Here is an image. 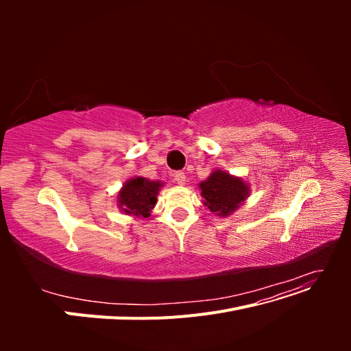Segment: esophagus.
I'll list each match as a JSON object with an SVG mask.
<instances>
[{"mask_svg": "<svg viewBox=\"0 0 351 351\" xmlns=\"http://www.w3.org/2000/svg\"><path fill=\"white\" fill-rule=\"evenodd\" d=\"M174 180H176V183H177L178 186H184V184H186V174L182 173V171H177V173L174 174Z\"/></svg>", "mask_w": 351, "mask_h": 351, "instance_id": "1", "label": "esophagus"}]
</instances>
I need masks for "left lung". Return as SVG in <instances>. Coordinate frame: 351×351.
I'll list each match as a JSON object with an SVG mask.
<instances>
[{"label": "left lung", "mask_w": 351, "mask_h": 351, "mask_svg": "<svg viewBox=\"0 0 351 351\" xmlns=\"http://www.w3.org/2000/svg\"><path fill=\"white\" fill-rule=\"evenodd\" d=\"M204 204L212 214L227 218L243 206L250 196V184L243 177L226 173L224 169H214L206 180L197 184Z\"/></svg>", "instance_id": "1"}]
</instances>
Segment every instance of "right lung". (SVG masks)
Listing matches in <instances>:
<instances>
[{
  "label": "right lung",
  "instance_id": "add662e5",
  "mask_svg": "<svg viewBox=\"0 0 351 351\" xmlns=\"http://www.w3.org/2000/svg\"><path fill=\"white\" fill-rule=\"evenodd\" d=\"M164 184L161 180H149L141 176L129 177L117 192V208L127 217L147 218L156 205V196Z\"/></svg>",
  "mask_w": 351,
  "mask_h": 351
}]
</instances>
